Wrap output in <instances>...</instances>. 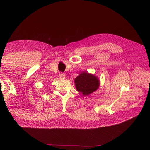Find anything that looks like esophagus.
Wrapping results in <instances>:
<instances>
[{"instance_id": "34e87169", "label": "esophagus", "mask_w": 150, "mask_h": 150, "mask_svg": "<svg viewBox=\"0 0 150 150\" xmlns=\"http://www.w3.org/2000/svg\"><path fill=\"white\" fill-rule=\"evenodd\" d=\"M59 77L60 79H64L66 78V75L64 73H60L59 74Z\"/></svg>"}]
</instances>
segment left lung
I'll list each match as a JSON object with an SVG mask.
<instances>
[{
  "label": "left lung",
  "mask_w": 150,
  "mask_h": 150,
  "mask_svg": "<svg viewBox=\"0 0 150 150\" xmlns=\"http://www.w3.org/2000/svg\"><path fill=\"white\" fill-rule=\"evenodd\" d=\"M76 88L83 96H88L99 88L100 81L98 77L86 71H83L74 79Z\"/></svg>",
  "instance_id": "8db88e82"
}]
</instances>
